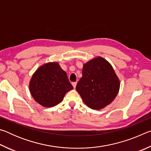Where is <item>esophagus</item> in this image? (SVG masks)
<instances>
[{
	"instance_id": "34e87169",
	"label": "esophagus",
	"mask_w": 151,
	"mask_h": 151,
	"mask_svg": "<svg viewBox=\"0 0 151 151\" xmlns=\"http://www.w3.org/2000/svg\"><path fill=\"white\" fill-rule=\"evenodd\" d=\"M76 84H77V83H76V82H73V83H72V85H73V87H74V88H76Z\"/></svg>"
}]
</instances>
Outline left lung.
Wrapping results in <instances>:
<instances>
[{
  "instance_id": "1",
  "label": "left lung",
  "mask_w": 151,
  "mask_h": 151,
  "mask_svg": "<svg viewBox=\"0 0 151 151\" xmlns=\"http://www.w3.org/2000/svg\"><path fill=\"white\" fill-rule=\"evenodd\" d=\"M120 88V81L108 61L96 57L84 64L83 76L76 90L86 105L99 110L114 101Z\"/></svg>"
}]
</instances>
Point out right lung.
<instances>
[{
  "label": "right lung",
  "instance_id": "right-lung-1",
  "mask_svg": "<svg viewBox=\"0 0 151 151\" xmlns=\"http://www.w3.org/2000/svg\"><path fill=\"white\" fill-rule=\"evenodd\" d=\"M29 89L36 102L45 107H52L60 103L73 86L58 63H48L33 74Z\"/></svg>",
  "mask_w": 151,
  "mask_h": 151
}]
</instances>
